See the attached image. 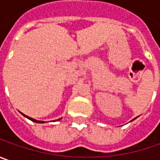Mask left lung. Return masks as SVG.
Wrapping results in <instances>:
<instances>
[{"mask_svg":"<svg viewBox=\"0 0 160 160\" xmlns=\"http://www.w3.org/2000/svg\"><path fill=\"white\" fill-rule=\"evenodd\" d=\"M135 118H133V119H132V120H134V119H135Z\"/></svg>","mask_w":160,"mask_h":160,"instance_id":"left-lung-1","label":"left lung"}]
</instances>
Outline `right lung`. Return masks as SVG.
<instances>
[{"mask_svg": "<svg viewBox=\"0 0 160 160\" xmlns=\"http://www.w3.org/2000/svg\"><path fill=\"white\" fill-rule=\"evenodd\" d=\"M24 117H26L27 118H28V119H30L31 121H33V122H35V123H44V121H39V120H36L34 119V118H30V117H28V116H26V115H24L23 113H21ZM58 120H60V118H58Z\"/></svg>", "mask_w": 160, "mask_h": 160, "instance_id": "add662e5", "label": "right lung"}]
</instances>
